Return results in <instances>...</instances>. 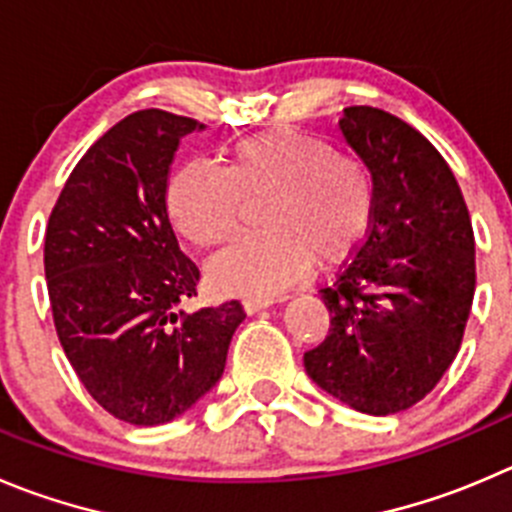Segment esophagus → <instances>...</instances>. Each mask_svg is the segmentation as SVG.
I'll return each mask as SVG.
<instances>
[{
  "label": "esophagus",
  "mask_w": 512,
  "mask_h": 512,
  "mask_svg": "<svg viewBox=\"0 0 512 512\" xmlns=\"http://www.w3.org/2000/svg\"><path fill=\"white\" fill-rule=\"evenodd\" d=\"M279 299H271V296H246L243 299V309H246V314H256V311L266 309V306L276 304Z\"/></svg>",
  "instance_id": "obj_1"
}]
</instances>
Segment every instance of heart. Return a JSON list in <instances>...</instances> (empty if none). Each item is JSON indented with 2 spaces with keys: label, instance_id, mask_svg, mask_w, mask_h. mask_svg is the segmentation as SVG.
<instances>
[{
  "label": "heart",
  "instance_id": "obj_1",
  "mask_svg": "<svg viewBox=\"0 0 512 512\" xmlns=\"http://www.w3.org/2000/svg\"><path fill=\"white\" fill-rule=\"evenodd\" d=\"M269 198L264 233L248 236L211 264V279L236 294H276L319 264H342L367 236L374 183L354 155L324 140L276 128L238 140L228 168L191 160L175 173L168 208L180 233L201 248L236 238L243 201Z\"/></svg>",
  "mask_w": 512,
  "mask_h": 512
}]
</instances>
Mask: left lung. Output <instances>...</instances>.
I'll return each instance as SVG.
<instances>
[{
  "instance_id": "8db88e82",
  "label": "left lung",
  "mask_w": 512,
  "mask_h": 512,
  "mask_svg": "<svg viewBox=\"0 0 512 512\" xmlns=\"http://www.w3.org/2000/svg\"><path fill=\"white\" fill-rule=\"evenodd\" d=\"M344 140L372 173L362 246L321 289L332 326L306 374L357 412L394 415L432 392L457 357L475 294V238L450 165L405 120L347 107Z\"/></svg>"
}]
</instances>
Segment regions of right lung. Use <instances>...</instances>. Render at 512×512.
Returning a JSON list of instances; mask_svg holds the SVG:
<instances>
[{
    "label": "right lung",
    "instance_id": "1",
    "mask_svg": "<svg viewBox=\"0 0 512 512\" xmlns=\"http://www.w3.org/2000/svg\"><path fill=\"white\" fill-rule=\"evenodd\" d=\"M193 118L138 110L80 158L50 213L45 276L57 337L97 405L163 425L216 387L246 314L238 301L193 314L198 266L180 251L165 193Z\"/></svg>",
    "mask_w": 512,
    "mask_h": 512
}]
</instances>
